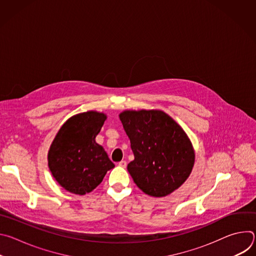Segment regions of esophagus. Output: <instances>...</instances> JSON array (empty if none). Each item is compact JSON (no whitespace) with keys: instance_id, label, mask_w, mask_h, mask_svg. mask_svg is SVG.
Listing matches in <instances>:
<instances>
[{"instance_id":"esophagus-1","label":"esophagus","mask_w":256,"mask_h":256,"mask_svg":"<svg viewBox=\"0 0 256 256\" xmlns=\"http://www.w3.org/2000/svg\"><path fill=\"white\" fill-rule=\"evenodd\" d=\"M118 165H120V167H122V168H126V161L122 160V161H120V162L118 163Z\"/></svg>"}]
</instances>
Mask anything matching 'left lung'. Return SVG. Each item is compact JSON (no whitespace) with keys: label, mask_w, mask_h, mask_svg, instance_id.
<instances>
[{"label":"left lung","mask_w":256,"mask_h":256,"mask_svg":"<svg viewBox=\"0 0 256 256\" xmlns=\"http://www.w3.org/2000/svg\"><path fill=\"white\" fill-rule=\"evenodd\" d=\"M134 159L128 171L146 194L163 198L190 177L196 160L192 144L170 116L159 109L120 114Z\"/></svg>","instance_id":"left-lung-1"}]
</instances>
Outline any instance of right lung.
I'll return each mask as SVG.
<instances>
[{
    "instance_id": "1",
    "label": "right lung",
    "mask_w": 256,
    "mask_h": 256,
    "mask_svg": "<svg viewBox=\"0 0 256 256\" xmlns=\"http://www.w3.org/2000/svg\"><path fill=\"white\" fill-rule=\"evenodd\" d=\"M107 116L89 110L70 116L58 130L48 154V168L66 192L86 194L95 190L106 172L114 167L96 142Z\"/></svg>"
}]
</instances>
